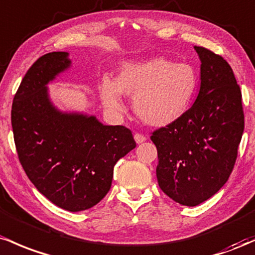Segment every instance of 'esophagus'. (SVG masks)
<instances>
[{
    "label": "esophagus",
    "instance_id": "1",
    "mask_svg": "<svg viewBox=\"0 0 255 255\" xmlns=\"http://www.w3.org/2000/svg\"><path fill=\"white\" fill-rule=\"evenodd\" d=\"M135 141L137 142V143H142V142H144L145 139V136L144 135H142V133H139V132H137V133H135Z\"/></svg>",
    "mask_w": 255,
    "mask_h": 255
}]
</instances>
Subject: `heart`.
Wrapping results in <instances>:
<instances>
[{
    "mask_svg": "<svg viewBox=\"0 0 255 255\" xmlns=\"http://www.w3.org/2000/svg\"><path fill=\"white\" fill-rule=\"evenodd\" d=\"M199 78L193 66L153 58L139 64H125L116 82L102 83L106 108H124L120 94L133 97V110L145 124L166 127L182 118L195 96Z\"/></svg>",
    "mask_w": 255,
    "mask_h": 255,
    "instance_id": "1",
    "label": "heart"
}]
</instances>
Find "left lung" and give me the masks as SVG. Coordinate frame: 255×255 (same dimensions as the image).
Listing matches in <instances>:
<instances>
[{
	"mask_svg": "<svg viewBox=\"0 0 255 255\" xmlns=\"http://www.w3.org/2000/svg\"><path fill=\"white\" fill-rule=\"evenodd\" d=\"M195 50L201 60L196 101L182 118L150 136L158 149L160 189L184 206L201 204L227 183L245 128L242 94L233 68L207 48Z\"/></svg>",
	"mask_w": 255,
	"mask_h": 255,
	"instance_id": "left-lung-1",
	"label": "left lung"
}]
</instances>
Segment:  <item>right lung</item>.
Here are the masks:
<instances>
[{
    "label": "right lung",
    "mask_w": 255,
    "mask_h": 255,
    "mask_svg": "<svg viewBox=\"0 0 255 255\" xmlns=\"http://www.w3.org/2000/svg\"><path fill=\"white\" fill-rule=\"evenodd\" d=\"M65 51L33 62L12 105L16 153L25 173L54 205L89 210L111 189L113 168L136 147L130 128L107 127L95 117L62 114L51 106L45 84L70 66Z\"/></svg>",
    "instance_id": "add662e5"
}]
</instances>
